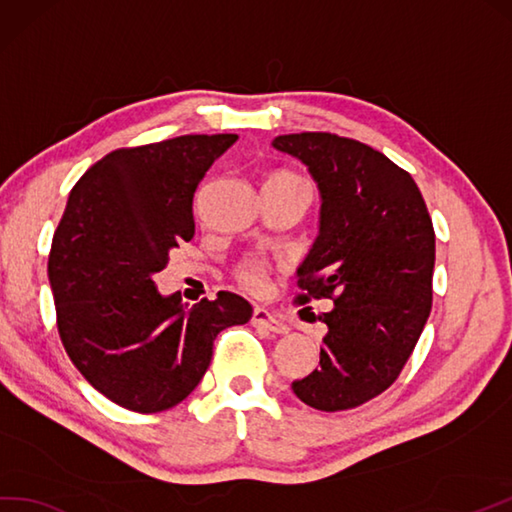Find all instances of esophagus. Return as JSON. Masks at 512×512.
Here are the masks:
<instances>
[{"instance_id":"obj_1","label":"esophagus","mask_w":512,"mask_h":512,"mask_svg":"<svg viewBox=\"0 0 512 512\" xmlns=\"http://www.w3.org/2000/svg\"><path fill=\"white\" fill-rule=\"evenodd\" d=\"M252 324L258 326V328H265V331H269V333H276V335H287L289 333V326L285 324V320H282L280 315L263 309V306H256V309H254Z\"/></svg>"}]
</instances>
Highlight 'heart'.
<instances>
[{"label": "heart", "mask_w": 512, "mask_h": 512, "mask_svg": "<svg viewBox=\"0 0 512 512\" xmlns=\"http://www.w3.org/2000/svg\"><path fill=\"white\" fill-rule=\"evenodd\" d=\"M274 177H295L291 173H276ZM265 278V265L256 263V260H249V263L241 269V280L247 287H258Z\"/></svg>", "instance_id": "1"}]
</instances>
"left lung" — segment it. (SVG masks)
Returning <instances> with one entry per match:
<instances>
[{"instance_id":"obj_1","label":"left lung","mask_w":512,"mask_h":512,"mask_svg":"<svg viewBox=\"0 0 512 512\" xmlns=\"http://www.w3.org/2000/svg\"><path fill=\"white\" fill-rule=\"evenodd\" d=\"M320 190V232L295 271L300 302L322 313L320 368L291 390L322 412L350 410L388 390L431 311L436 236L410 173L370 146L333 133L278 135Z\"/></svg>"}]
</instances>
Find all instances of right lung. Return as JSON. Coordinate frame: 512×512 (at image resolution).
<instances>
[{
  "label": "right lung",
  "instance_id": "add662e5",
  "mask_svg": "<svg viewBox=\"0 0 512 512\" xmlns=\"http://www.w3.org/2000/svg\"><path fill=\"white\" fill-rule=\"evenodd\" d=\"M238 135H181L102 157L72 188L48 278L61 342L78 372L127 410L151 414L197 388L223 328L252 304L230 291L192 309L153 276L195 236L192 199Z\"/></svg>",
  "mask_w": 512,
  "mask_h": 512
}]
</instances>
